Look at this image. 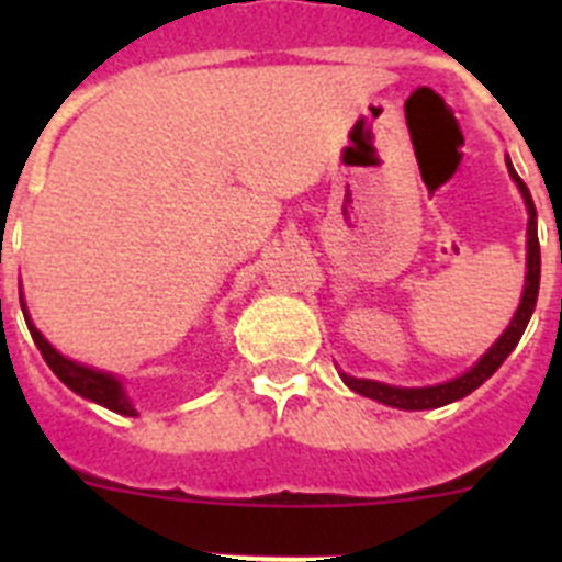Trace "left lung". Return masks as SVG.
I'll list each match as a JSON object with an SVG mask.
<instances>
[{"mask_svg": "<svg viewBox=\"0 0 562 562\" xmlns=\"http://www.w3.org/2000/svg\"><path fill=\"white\" fill-rule=\"evenodd\" d=\"M506 168H509V177L518 186L520 196L526 202V213H529V225H526V276H524V292H520V304L515 310L513 321L501 331L498 340L479 357V360L464 371V374L453 376L448 382H436V385H422V389H402V385H389V382L376 380H362V376H349L346 371H340L342 382L349 385L355 394L369 396V400L382 402V405H391V408L400 411H430L441 408V405H450V402L461 400V396L473 394L479 385H484L495 371L501 369V362L513 355V349L518 346L520 335L526 331V324L532 317L535 304H538V290H540V241H538V211H535L532 193L526 188V182L520 180L518 171L513 168V160L506 154Z\"/></svg>", "mask_w": 562, "mask_h": 562, "instance_id": "8db88e82", "label": "left lung"}]
</instances>
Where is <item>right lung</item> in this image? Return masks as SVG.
Segmentation results:
<instances>
[{"label":"right lung","mask_w":562,"mask_h":562,"mask_svg":"<svg viewBox=\"0 0 562 562\" xmlns=\"http://www.w3.org/2000/svg\"><path fill=\"white\" fill-rule=\"evenodd\" d=\"M19 301H22L24 321H27V329H30V335H33V342L38 346V351H42V357L47 360L49 369H53V374H56L69 391H76L78 396H83V400H89V402H98V405L114 411V414L137 416V411H134L126 389H123L121 376L112 374V371L92 369V366H83V362L64 357L61 351H58L56 346H53V342H49L47 337L36 329V324L30 321L24 295H19Z\"/></svg>","instance_id":"obj_1"}]
</instances>
